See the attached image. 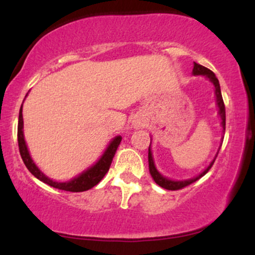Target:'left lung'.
<instances>
[{
    "mask_svg": "<svg viewBox=\"0 0 255 255\" xmlns=\"http://www.w3.org/2000/svg\"><path fill=\"white\" fill-rule=\"evenodd\" d=\"M193 74L204 75V77L209 78L210 80H211V83L215 85V93H216V99H217L218 114H219V116H221V120H222L221 125H222V127H223V131H225V107H224L223 98H222L221 86H219L218 79L216 78L215 73H213L212 71H210V69L206 68V67L201 66V64H198L195 62H194V68H193ZM150 146H151V144H150ZM150 146H148V168H150V174H151V176L153 177L154 182H156L158 186H160L162 188H164V189H168V191H178V189H182V188H184V187L189 186L191 183L198 181L199 178L203 177L204 175L206 174L210 169H211V166L213 165V163H215V159H216L215 158V159L211 162V164L207 166V168L205 169V170L201 172L200 175H198L197 177H193V178H189V180H183V181H172V180H169V178L164 177L163 175H160L159 172H158L156 166H154V162H153V158H152V152H151Z\"/></svg>",
    "mask_w": 255,
    "mask_h": 255,
    "instance_id": "8db88e82",
    "label": "left lung"
}]
</instances>
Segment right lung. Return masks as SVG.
<instances>
[{
  "mask_svg": "<svg viewBox=\"0 0 255 255\" xmlns=\"http://www.w3.org/2000/svg\"><path fill=\"white\" fill-rule=\"evenodd\" d=\"M24 121H22V105L20 108L19 113V124H17V144H19V151L20 156H21L22 160H24L26 168L30 170V172L33 175L34 177H37L38 180H40L42 182L49 184V186L54 187V188L62 189V191L67 192H85L89 191V189L95 187L96 184L101 182V180L105 176L108 170H109L111 162H113V158L115 156L116 150H118L120 142H121L122 137L116 136L111 140V142L108 146V148L105 150L103 156L101 157V159L96 163L95 165H92L91 168L81 172L80 175L77 177H74L71 181H67V182H56V181H52L51 178L43 174L42 171L38 169V166L34 164L33 160L28 153L27 146H26L25 139H24Z\"/></svg>",
  "mask_w": 255,
  "mask_h": 255,
  "instance_id": "add662e5",
  "label": "right lung"
}]
</instances>
